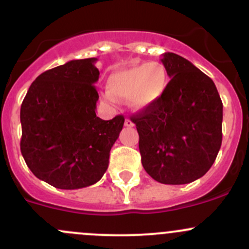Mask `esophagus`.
<instances>
[{
	"label": "esophagus",
	"mask_w": 249,
	"mask_h": 249,
	"mask_svg": "<svg viewBox=\"0 0 249 249\" xmlns=\"http://www.w3.org/2000/svg\"><path fill=\"white\" fill-rule=\"evenodd\" d=\"M124 125H125V127H134V124H133V121L130 119H125L124 120Z\"/></svg>",
	"instance_id": "34e87169"
}]
</instances>
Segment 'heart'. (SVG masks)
<instances>
[{"label": "heart", "instance_id": "obj_1", "mask_svg": "<svg viewBox=\"0 0 249 249\" xmlns=\"http://www.w3.org/2000/svg\"><path fill=\"white\" fill-rule=\"evenodd\" d=\"M170 77L162 64L152 61L138 64L115 71L108 78V89L115 97L129 98L133 109L141 110L157 102L168 88ZM104 100H114L110 93H104Z\"/></svg>", "mask_w": 249, "mask_h": 249}]
</instances>
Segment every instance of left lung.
<instances>
[{
	"label": "left lung",
	"instance_id": "obj_1",
	"mask_svg": "<svg viewBox=\"0 0 249 249\" xmlns=\"http://www.w3.org/2000/svg\"><path fill=\"white\" fill-rule=\"evenodd\" d=\"M161 63L171 78L166 92L130 120L146 172L161 184L180 185L213 166L222 143L223 104L213 79L188 59L166 52Z\"/></svg>",
	"mask_w": 249,
	"mask_h": 249
}]
</instances>
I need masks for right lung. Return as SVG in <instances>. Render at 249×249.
<instances>
[{
  "mask_svg": "<svg viewBox=\"0 0 249 249\" xmlns=\"http://www.w3.org/2000/svg\"><path fill=\"white\" fill-rule=\"evenodd\" d=\"M96 58L45 71L29 87L20 111L21 153L40 180L57 189L87 188L103 177L124 117L96 116Z\"/></svg>",
  "mask_w": 249,
  "mask_h": 249,
  "instance_id": "obj_1",
  "label": "right lung"
}]
</instances>
